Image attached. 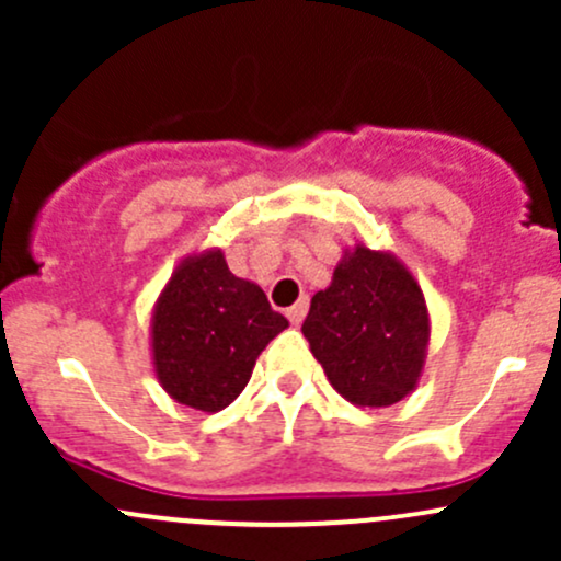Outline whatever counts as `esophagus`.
I'll list each match as a JSON object with an SVG mask.
<instances>
[{
	"mask_svg": "<svg viewBox=\"0 0 561 561\" xmlns=\"http://www.w3.org/2000/svg\"><path fill=\"white\" fill-rule=\"evenodd\" d=\"M307 307H309L307 298H301V301H298V304H293V307L287 309V320H290L293 325H301V320H304V317H307Z\"/></svg>",
	"mask_w": 561,
	"mask_h": 561,
	"instance_id": "esophagus-1",
	"label": "esophagus"
}]
</instances>
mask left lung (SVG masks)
I'll use <instances>...</instances> for the list:
<instances>
[{
	"label": "left lung",
	"mask_w": 561,
	"mask_h": 561,
	"mask_svg": "<svg viewBox=\"0 0 561 561\" xmlns=\"http://www.w3.org/2000/svg\"><path fill=\"white\" fill-rule=\"evenodd\" d=\"M328 382L355 407H390L417 388L432 317L412 271L393 252L344 249L301 325Z\"/></svg>",
	"instance_id": "left-lung-1"
}]
</instances>
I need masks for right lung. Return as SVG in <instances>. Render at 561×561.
Wrapping results in <instances>:
<instances>
[{"label": "right lung", "mask_w": 561, "mask_h": 561, "mask_svg": "<svg viewBox=\"0 0 561 561\" xmlns=\"http://www.w3.org/2000/svg\"><path fill=\"white\" fill-rule=\"evenodd\" d=\"M290 325L254 282L230 274L222 249L186 254L151 312V364L165 393L201 412L239 399L265 344Z\"/></svg>", "instance_id": "right-lung-1"}]
</instances>
